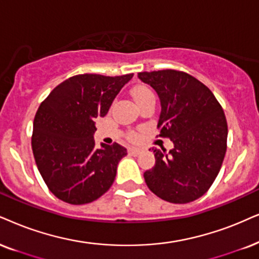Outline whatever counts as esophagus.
Returning a JSON list of instances; mask_svg holds the SVG:
<instances>
[{
    "label": "esophagus",
    "mask_w": 259,
    "mask_h": 259,
    "mask_svg": "<svg viewBox=\"0 0 259 259\" xmlns=\"http://www.w3.org/2000/svg\"><path fill=\"white\" fill-rule=\"evenodd\" d=\"M127 153L132 154V155H139L141 153V149L135 148V147H129V148H127Z\"/></svg>",
    "instance_id": "esophagus-1"
}]
</instances>
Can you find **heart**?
Segmentation results:
<instances>
[{"mask_svg":"<svg viewBox=\"0 0 259 259\" xmlns=\"http://www.w3.org/2000/svg\"><path fill=\"white\" fill-rule=\"evenodd\" d=\"M133 96H134V98H135L137 104L141 103V101H143V100H147V99H155V96H154L153 91L146 86H137L133 92ZM127 139L132 140V141L137 140L139 139V133L130 132L129 134H127Z\"/></svg>","mask_w":259,"mask_h":259,"instance_id":"1","label":"heart"}]
</instances>
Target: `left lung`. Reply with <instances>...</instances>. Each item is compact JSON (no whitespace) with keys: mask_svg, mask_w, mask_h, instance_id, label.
Listing matches in <instances>:
<instances>
[{"mask_svg":"<svg viewBox=\"0 0 259 259\" xmlns=\"http://www.w3.org/2000/svg\"><path fill=\"white\" fill-rule=\"evenodd\" d=\"M139 78L160 98L159 136L175 143L168 153L165 148L152 149L155 165L143 175L146 184L163 201H195L214 183L227 149L222 106L205 84L184 71H143Z\"/></svg>","mask_w":259,"mask_h":259,"instance_id":"obj_1","label":"left lung"}]
</instances>
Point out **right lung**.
I'll use <instances>...</instances> for the list:
<instances>
[{
    "label": "right lung",
    "instance_id": "add662e5",
    "mask_svg": "<svg viewBox=\"0 0 259 259\" xmlns=\"http://www.w3.org/2000/svg\"><path fill=\"white\" fill-rule=\"evenodd\" d=\"M134 74L71 76L38 107L32 150L50 191L70 204L96 201L111 188L126 149L118 143L96 148L94 120L106 116L114 98Z\"/></svg>",
    "mask_w": 259,
    "mask_h": 259
}]
</instances>
